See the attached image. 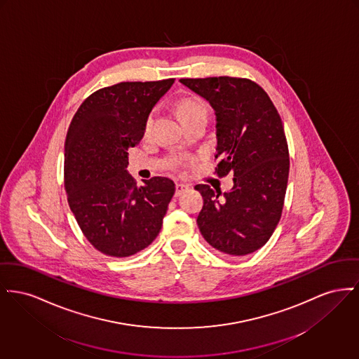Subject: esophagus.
<instances>
[{"label": "esophagus", "mask_w": 359, "mask_h": 359, "mask_svg": "<svg viewBox=\"0 0 359 359\" xmlns=\"http://www.w3.org/2000/svg\"><path fill=\"white\" fill-rule=\"evenodd\" d=\"M190 189L189 187V184H184V183H176V192H175V195L176 196H180L184 191H187Z\"/></svg>", "instance_id": "1"}]
</instances>
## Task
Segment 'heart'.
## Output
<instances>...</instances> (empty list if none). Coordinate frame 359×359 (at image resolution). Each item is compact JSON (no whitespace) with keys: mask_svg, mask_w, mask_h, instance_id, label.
I'll return each mask as SVG.
<instances>
[{"mask_svg":"<svg viewBox=\"0 0 359 359\" xmlns=\"http://www.w3.org/2000/svg\"><path fill=\"white\" fill-rule=\"evenodd\" d=\"M176 111L179 114V118L182 119V122H187L194 118L198 116H208V107L206 104L195 96H189V97H183L180 100L176 102ZM153 121H154V114L151 112L147 119L145 123V131L149 133L153 126Z\"/></svg>","mask_w":359,"mask_h":359,"instance_id":"1","label":"heart"}]
</instances>
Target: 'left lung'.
I'll list each match as a JSON object with an SVG mask.
<instances>
[{
	"instance_id": "1",
	"label": "left lung",
	"mask_w": 359,
	"mask_h": 359,
	"mask_svg": "<svg viewBox=\"0 0 359 359\" xmlns=\"http://www.w3.org/2000/svg\"><path fill=\"white\" fill-rule=\"evenodd\" d=\"M205 97L217 116L215 172H233L234 186L221 194L198 184L203 208L198 226L212 248L244 256L262 248L280 219L289 179V148L282 119L262 86L248 79H180Z\"/></svg>"
}]
</instances>
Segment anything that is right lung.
<instances>
[{
	"instance_id": "obj_1",
	"label": "right lung",
	"mask_w": 359,
	"mask_h": 359,
	"mask_svg": "<svg viewBox=\"0 0 359 359\" xmlns=\"http://www.w3.org/2000/svg\"><path fill=\"white\" fill-rule=\"evenodd\" d=\"M175 79L127 81L93 92L74 114L65 141V190L86 240L102 253L127 257L158 236L175 183L156 176L138 187L126 168L149 114Z\"/></svg>"
}]
</instances>
